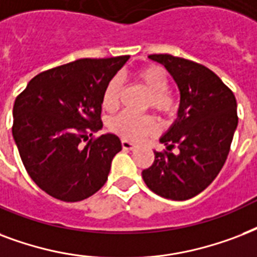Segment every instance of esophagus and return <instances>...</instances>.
Segmentation results:
<instances>
[{"label":"esophagus","instance_id":"obj_1","mask_svg":"<svg viewBox=\"0 0 257 257\" xmlns=\"http://www.w3.org/2000/svg\"><path fill=\"white\" fill-rule=\"evenodd\" d=\"M122 147L124 150H133L135 149V143L127 141V139H122Z\"/></svg>","mask_w":257,"mask_h":257}]
</instances>
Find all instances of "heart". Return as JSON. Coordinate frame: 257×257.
Listing matches in <instances>:
<instances>
[{
    "mask_svg": "<svg viewBox=\"0 0 257 257\" xmlns=\"http://www.w3.org/2000/svg\"><path fill=\"white\" fill-rule=\"evenodd\" d=\"M135 80L150 92L147 107L154 108L165 116H174L180 110V100L170 92V79L164 68L158 65H147L135 72ZM123 83L118 76L112 77L104 87L101 95V106L107 112L118 110L122 96ZM158 120L153 115H135L123 112L111 122L110 128L123 139L139 141L158 131Z\"/></svg>",
    "mask_w": 257,
    "mask_h": 257,
    "instance_id": "b5f03b06",
    "label": "heart"
}]
</instances>
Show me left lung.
<instances>
[{
    "mask_svg": "<svg viewBox=\"0 0 257 257\" xmlns=\"http://www.w3.org/2000/svg\"><path fill=\"white\" fill-rule=\"evenodd\" d=\"M149 57L172 73L181 106L178 119L161 138L169 151H154V162L142 172L143 181L164 198L189 200L208 188L225 164L238 122L236 97L205 65L168 53ZM174 147L180 150L177 156Z\"/></svg>",
    "mask_w": 257,
    "mask_h": 257,
    "instance_id": "8db88e82",
    "label": "left lung"
}]
</instances>
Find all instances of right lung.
<instances>
[{"label": "right lung", "instance_id": "obj_1", "mask_svg": "<svg viewBox=\"0 0 257 257\" xmlns=\"http://www.w3.org/2000/svg\"><path fill=\"white\" fill-rule=\"evenodd\" d=\"M130 56L79 59L36 75L16 97L13 138L28 174L49 196L65 202L88 198L106 184L122 150L100 130L101 95Z\"/></svg>", "mask_w": 257, "mask_h": 257}]
</instances>
